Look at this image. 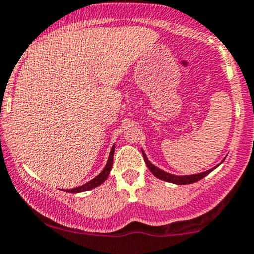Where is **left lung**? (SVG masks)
<instances>
[{
	"label": "left lung",
	"instance_id": "obj_1",
	"mask_svg": "<svg viewBox=\"0 0 254 254\" xmlns=\"http://www.w3.org/2000/svg\"><path fill=\"white\" fill-rule=\"evenodd\" d=\"M142 155L144 157V161L145 164H147V167L149 168L151 173L154 174L156 178H159V179L161 180H165V182H168V183H173V184H178V185H185V184H192V183H196L198 180L203 179L204 177L208 176L209 173H210L211 171H214L215 168L217 167V166H220L218 164L217 166H215V167L210 168V170L205 171V172H202V173H197V174H190V176H176V174H171L168 173V172H165L162 170H160L159 167H156L155 165H153L151 162L148 160L147 155H145V153L142 149ZM223 161V160H222Z\"/></svg>",
	"mask_w": 254,
	"mask_h": 254
}]
</instances>
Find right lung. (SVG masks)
<instances>
[{
  "instance_id": "1",
  "label": "right lung",
  "mask_w": 254,
  "mask_h": 254,
  "mask_svg": "<svg viewBox=\"0 0 254 254\" xmlns=\"http://www.w3.org/2000/svg\"><path fill=\"white\" fill-rule=\"evenodd\" d=\"M113 154H115V144H113L112 148H111L110 155H109V160H107L106 166H105L104 170L101 171L100 173H99L97 177L93 178L92 180H89L88 183L83 184V185L77 186V188H74V189H69V190H65V191L69 192V193H80V192H84V191L92 190V189H94V188H97V186L101 185V184H103V183L105 182V180L107 179V177H109V174H110L111 168H112Z\"/></svg>"
}]
</instances>
